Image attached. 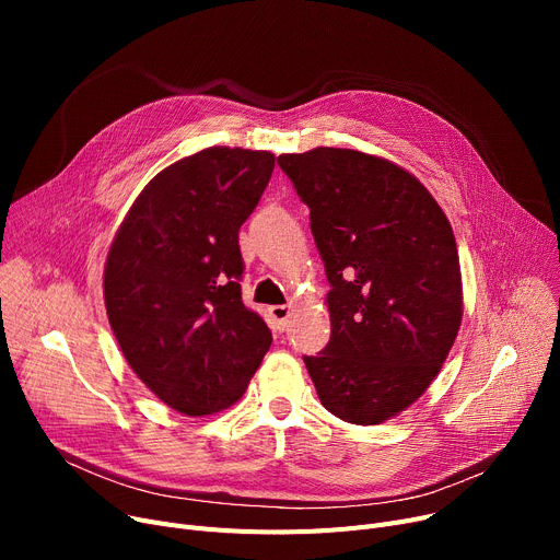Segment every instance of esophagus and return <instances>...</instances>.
Returning <instances> with one entry per match:
<instances>
[{"instance_id":"obj_1","label":"esophagus","mask_w":560,"mask_h":560,"mask_svg":"<svg viewBox=\"0 0 560 560\" xmlns=\"http://www.w3.org/2000/svg\"><path fill=\"white\" fill-rule=\"evenodd\" d=\"M288 317H290V306H285V304H277V306H270V322H272V327L281 334V331H285V327H288Z\"/></svg>"}]
</instances>
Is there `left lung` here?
Returning a JSON list of instances; mask_svg holds the SVG:
<instances>
[{
    "label": "left lung",
    "mask_w": 560,
    "mask_h": 560,
    "mask_svg": "<svg viewBox=\"0 0 560 560\" xmlns=\"http://www.w3.org/2000/svg\"><path fill=\"white\" fill-rule=\"evenodd\" d=\"M311 209L331 283V338L304 357L317 397L351 424H378L413 404L443 368L463 317L452 224L404 167L317 147L277 159Z\"/></svg>",
    "instance_id": "1"
}]
</instances>
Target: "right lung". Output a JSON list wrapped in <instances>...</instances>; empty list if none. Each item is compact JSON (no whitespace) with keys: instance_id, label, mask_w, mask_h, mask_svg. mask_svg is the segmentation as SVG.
Instances as JSON below:
<instances>
[{"instance_id":"obj_1","label":"right lung","mask_w":560,"mask_h":560,"mask_svg":"<svg viewBox=\"0 0 560 560\" xmlns=\"http://www.w3.org/2000/svg\"><path fill=\"white\" fill-rule=\"evenodd\" d=\"M275 170L272 152L209 147L144 186L115 233L104 302L142 384L184 416L238 401L272 334L243 304L238 231Z\"/></svg>"}]
</instances>
